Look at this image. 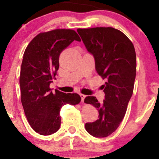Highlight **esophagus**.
<instances>
[{
  "mask_svg": "<svg viewBox=\"0 0 159 159\" xmlns=\"http://www.w3.org/2000/svg\"><path fill=\"white\" fill-rule=\"evenodd\" d=\"M80 96H81V102H84V98L86 97V96H85V95L81 93V94H80Z\"/></svg>",
  "mask_w": 159,
  "mask_h": 159,
  "instance_id": "1",
  "label": "esophagus"
}]
</instances>
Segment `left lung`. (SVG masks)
Wrapping results in <instances>:
<instances>
[{
	"label": "left lung",
	"mask_w": 159,
	"mask_h": 159,
	"mask_svg": "<svg viewBox=\"0 0 159 159\" xmlns=\"http://www.w3.org/2000/svg\"><path fill=\"white\" fill-rule=\"evenodd\" d=\"M77 31L87 51L94 57L98 75L106 82L102 85L105 100L100 104L94 96L84 102L97 108L98 119L87 123L91 135L105 138L119 127L132 97L136 76V54L133 43L123 32L113 27L78 28Z\"/></svg>",
	"instance_id": "8db88e82"
}]
</instances>
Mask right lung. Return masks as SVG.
Segmentation results:
<instances>
[{
	"instance_id": "1",
	"label": "right lung",
	"mask_w": 159,
	"mask_h": 159,
	"mask_svg": "<svg viewBox=\"0 0 159 159\" xmlns=\"http://www.w3.org/2000/svg\"><path fill=\"white\" fill-rule=\"evenodd\" d=\"M74 40L81 41L72 29H55L36 35L24 53L19 84L21 104L27 121L36 132L49 135L61 126L60 111L64 105H76L81 96L55 90L50 84L59 69L61 52Z\"/></svg>"
}]
</instances>
